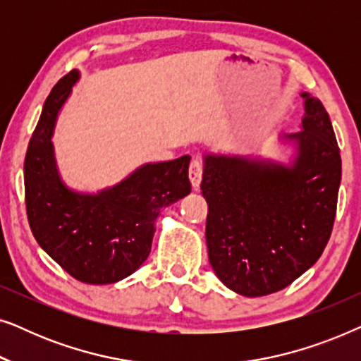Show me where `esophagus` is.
<instances>
[{"label": "esophagus", "mask_w": 361, "mask_h": 361, "mask_svg": "<svg viewBox=\"0 0 361 361\" xmlns=\"http://www.w3.org/2000/svg\"><path fill=\"white\" fill-rule=\"evenodd\" d=\"M202 174H204V164H202L200 159L194 157V159L190 161V166H189V179H190L192 187H194V189H199Z\"/></svg>", "instance_id": "esophagus-1"}]
</instances>
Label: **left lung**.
Wrapping results in <instances>:
<instances>
[{
	"label": "left lung",
	"instance_id": "obj_1",
	"mask_svg": "<svg viewBox=\"0 0 361 361\" xmlns=\"http://www.w3.org/2000/svg\"><path fill=\"white\" fill-rule=\"evenodd\" d=\"M302 130L293 166L205 156L202 194L209 261L226 288L261 298L288 286L320 258L337 214L342 159L320 100L302 93Z\"/></svg>",
	"mask_w": 361,
	"mask_h": 361
}]
</instances>
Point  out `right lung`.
Returning a JSON list of instances; mask_svg holds the SVG:
<instances>
[{
    "label": "right lung",
    "mask_w": 361,
    "mask_h": 361,
    "mask_svg": "<svg viewBox=\"0 0 361 361\" xmlns=\"http://www.w3.org/2000/svg\"><path fill=\"white\" fill-rule=\"evenodd\" d=\"M77 80L78 72L72 71L57 82L29 141L24 159L27 220L41 248L72 278L113 284L149 256L162 207L190 194V157L142 166L97 195L68 189L57 174L51 137L57 113Z\"/></svg>",
    "instance_id": "obj_1"
}]
</instances>
